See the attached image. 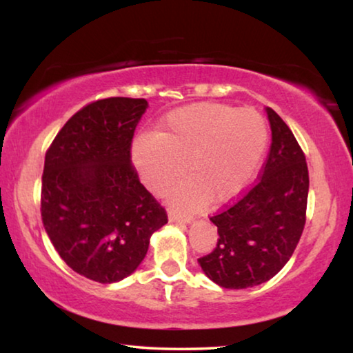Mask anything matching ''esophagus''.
<instances>
[{
  "label": "esophagus",
  "mask_w": 353,
  "mask_h": 353,
  "mask_svg": "<svg viewBox=\"0 0 353 353\" xmlns=\"http://www.w3.org/2000/svg\"><path fill=\"white\" fill-rule=\"evenodd\" d=\"M168 221H170V223H174V224H190L193 219H191L190 216H181V214H177L176 212L170 210L168 212Z\"/></svg>",
  "instance_id": "esophagus-1"
}]
</instances>
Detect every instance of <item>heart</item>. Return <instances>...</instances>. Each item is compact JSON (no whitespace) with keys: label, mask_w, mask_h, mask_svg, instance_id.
Returning <instances> with one entry per match:
<instances>
[{"label":"heart","mask_w":353,"mask_h":353,"mask_svg":"<svg viewBox=\"0 0 353 353\" xmlns=\"http://www.w3.org/2000/svg\"><path fill=\"white\" fill-rule=\"evenodd\" d=\"M270 145V128L261 113L223 103H198L170 112L159 132L139 134L130 159L146 187L163 193L185 210H196L210 198L225 204L241 194L255 177Z\"/></svg>","instance_id":"obj_1"}]
</instances>
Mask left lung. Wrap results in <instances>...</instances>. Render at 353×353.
<instances>
[{"mask_svg": "<svg viewBox=\"0 0 353 353\" xmlns=\"http://www.w3.org/2000/svg\"><path fill=\"white\" fill-rule=\"evenodd\" d=\"M266 113L272 141L259 182L210 218L218 244L198 259L205 276L223 288H252L272 279L291 259L305 225V155L283 119L271 107Z\"/></svg>", "mask_w": 353, "mask_h": 353, "instance_id": "8db88e82", "label": "left lung"}]
</instances>
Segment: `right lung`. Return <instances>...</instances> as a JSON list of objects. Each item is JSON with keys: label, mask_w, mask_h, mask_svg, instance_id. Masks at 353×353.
Masks as SVG:
<instances>
[{"label": "right lung", "mask_w": 353, "mask_h": 353, "mask_svg": "<svg viewBox=\"0 0 353 353\" xmlns=\"http://www.w3.org/2000/svg\"><path fill=\"white\" fill-rule=\"evenodd\" d=\"M146 99H99L74 113L45 155L41 219L74 272L99 283L132 274L168 223L130 162Z\"/></svg>", "instance_id": "1"}]
</instances>
